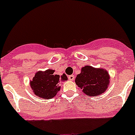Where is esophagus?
<instances>
[{"label":"esophagus","mask_w":135,"mask_h":135,"mask_svg":"<svg viewBox=\"0 0 135 135\" xmlns=\"http://www.w3.org/2000/svg\"><path fill=\"white\" fill-rule=\"evenodd\" d=\"M74 78H75V76H74V75H70V76H69V77H68V79L70 80H71V81L74 80Z\"/></svg>","instance_id":"esophagus-1"}]
</instances>
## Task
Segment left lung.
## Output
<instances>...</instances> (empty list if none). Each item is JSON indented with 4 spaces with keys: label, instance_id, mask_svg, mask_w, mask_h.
<instances>
[{
    "label": "left lung",
    "instance_id": "8db88e82",
    "mask_svg": "<svg viewBox=\"0 0 135 135\" xmlns=\"http://www.w3.org/2000/svg\"><path fill=\"white\" fill-rule=\"evenodd\" d=\"M109 79L107 71L87 65L81 68V73L76 76L75 81L86 95L96 96L106 91Z\"/></svg>",
    "mask_w": 135,
    "mask_h": 135
}]
</instances>
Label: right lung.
I'll list each match as a JSON object with an SVG mask.
<instances>
[{
	"mask_svg": "<svg viewBox=\"0 0 135 135\" xmlns=\"http://www.w3.org/2000/svg\"><path fill=\"white\" fill-rule=\"evenodd\" d=\"M54 73V70H47L35 74L30 85L36 96L41 98H52L60 90V84L68 80L65 74L60 76Z\"/></svg>",
	"mask_w": 135,
	"mask_h": 135,
	"instance_id": "add662e5",
	"label": "right lung"
}]
</instances>
